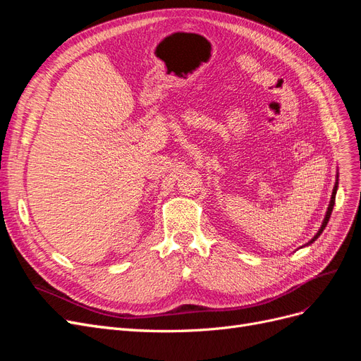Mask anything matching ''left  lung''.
<instances>
[{
    "instance_id": "obj_1",
    "label": "left lung",
    "mask_w": 361,
    "mask_h": 361,
    "mask_svg": "<svg viewBox=\"0 0 361 361\" xmlns=\"http://www.w3.org/2000/svg\"><path fill=\"white\" fill-rule=\"evenodd\" d=\"M336 191H337V182H336V185H334V190H333V194H331V200H330V204H329V209H326V214H325V218H324V221H322V226H321V228H319V232L316 233V236L312 239V241H310L309 244H312V243L314 241V239L319 238V235L324 232V228H325L326 223H329L330 215H331V212H333V206H334V202H336Z\"/></svg>"
}]
</instances>
